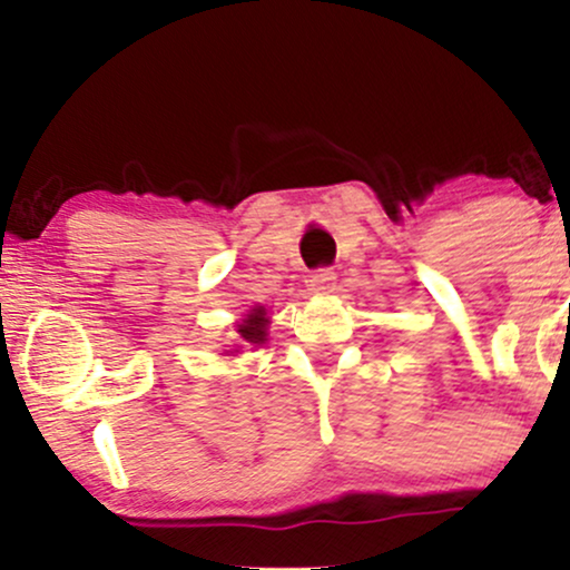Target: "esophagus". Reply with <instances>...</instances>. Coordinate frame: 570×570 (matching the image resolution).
Returning <instances> with one entry per match:
<instances>
[{"mask_svg":"<svg viewBox=\"0 0 570 570\" xmlns=\"http://www.w3.org/2000/svg\"><path fill=\"white\" fill-rule=\"evenodd\" d=\"M335 281H337V273L332 271V267H322V271H316L311 276V289L318 294H330L335 292Z\"/></svg>","mask_w":570,"mask_h":570,"instance_id":"34e87169","label":"esophagus"}]
</instances>
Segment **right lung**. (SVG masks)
Wrapping results in <instances>:
<instances>
[{"label":"right lung","instance_id":"add662e5","mask_svg":"<svg viewBox=\"0 0 570 570\" xmlns=\"http://www.w3.org/2000/svg\"><path fill=\"white\" fill-rule=\"evenodd\" d=\"M265 311L263 307H257L254 313H248V318L244 324H240V337L248 340V343H263L265 340Z\"/></svg>","mask_w":570,"mask_h":570}]
</instances>
